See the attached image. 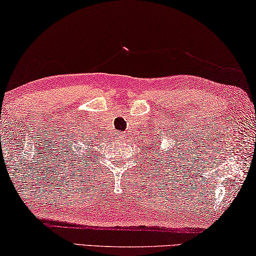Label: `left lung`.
<instances>
[{"label":"left lung","instance_id":"obj_1","mask_svg":"<svg viewBox=\"0 0 256 256\" xmlns=\"http://www.w3.org/2000/svg\"><path fill=\"white\" fill-rule=\"evenodd\" d=\"M157 146H158V144H157Z\"/></svg>","mask_w":256,"mask_h":256}]
</instances>
